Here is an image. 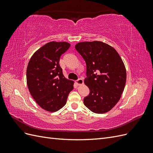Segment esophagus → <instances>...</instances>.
<instances>
[{
    "label": "esophagus",
    "mask_w": 153,
    "mask_h": 153,
    "mask_svg": "<svg viewBox=\"0 0 153 153\" xmlns=\"http://www.w3.org/2000/svg\"><path fill=\"white\" fill-rule=\"evenodd\" d=\"M76 84L78 85H80L84 84V80H83L82 78H79V79H78L77 80H76Z\"/></svg>",
    "instance_id": "34e87169"
}]
</instances>
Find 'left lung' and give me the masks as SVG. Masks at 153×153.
<instances>
[{
    "label": "left lung",
    "instance_id": "obj_1",
    "mask_svg": "<svg viewBox=\"0 0 153 153\" xmlns=\"http://www.w3.org/2000/svg\"><path fill=\"white\" fill-rule=\"evenodd\" d=\"M75 48L87 66L84 83L90 93L84 98V105L96 114L108 112L119 101L126 84L122 59L112 47L101 41L80 42Z\"/></svg>",
    "mask_w": 153,
    "mask_h": 153
}]
</instances>
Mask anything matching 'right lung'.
Segmentation results:
<instances>
[{
	"instance_id": "1",
	"label": "right lung",
	"mask_w": 153,
	"mask_h": 153,
	"mask_svg": "<svg viewBox=\"0 0 153 153\" xmlns=\"http://www.w3.org/2000/svg\"><path fill=\"white\" fill-rule=\"evenodd\" d=\"M70 47L67 42L51 41L31 57L27 68V84L40 107L54 112L66 105L74 82L64 77L60 57Z\"/></svg>"
}]
</instances>
